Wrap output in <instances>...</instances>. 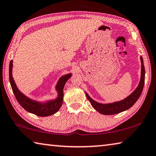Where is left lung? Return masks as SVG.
<instances>
[{
  "instance_id": "1",
  "label": "left lung",
  "mask_w": 156,
  "mask_h": 156,
  "mask_svg": "<svg viewBox=\"0 0 156 156\" xmlns=\"http://www.w3.org/2000/svg\"><path fill=\"white\" fill-rule=\"evenodd\" d=\"M140 61L141 76L140 82H139L138 86L135 90L123 100L112 103L103 104V103H100L95 101L91 97H90L89 95L86 92L87 99L89 100V101L90 102L92 107L97 112H99V113L105 114V115H112V114H119L120 112H122L127 110V109L130 108L137 101L138 98L141 95L142 92H143V87L144 85V75H145V70H144L143 59L142 57H140Z\"/></svg>"
}]
</instances>
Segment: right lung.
<instances>
[{
  "instance_id": "right-lung-1",
  "label": "right lung",
  "mask_w": 156,
  "mask_h": 156,
  "mask_svg": "<svg viewBox=\"0 0 156 156\" xmlns=\"http://www.w3.org/2000/svg\"><path fill=\"white\" fill-rule=\"evenodd\" d=\"M12 67L13 60H11L9 72L10 84L18 102L24 110L38 116H48L53 115L59 110L63 103V97H64L63 89H64L66 81L71 76V73L62 76L57 82L56 85V90L58 93V97L55 99L47 101L43 103L29 99V97H26L19 90L12 76Z\"/></svg>"
}]
</instances>
